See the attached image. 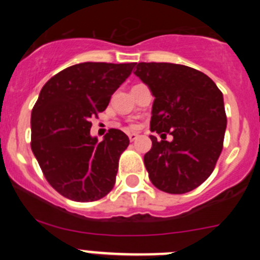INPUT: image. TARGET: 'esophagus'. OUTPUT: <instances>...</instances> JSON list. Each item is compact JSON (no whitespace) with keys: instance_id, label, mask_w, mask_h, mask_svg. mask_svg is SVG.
I'll return each instance as SVG.
<instances>
[{"instance_id":"obj_1","label":"esophagus","mask_w":260,"mask_h":260,"mask_svg":"<svg viewBox=\"0 0 260 260\" xmlns=\"http://www.w3.org/2000/svg\"><path fill=\"white\" fill-rule=\"evenodd\" d=\"M127 135H128V139H130L132 142H134L138 138V134H135V133H128Z\"/></svg>"}]
</instances>
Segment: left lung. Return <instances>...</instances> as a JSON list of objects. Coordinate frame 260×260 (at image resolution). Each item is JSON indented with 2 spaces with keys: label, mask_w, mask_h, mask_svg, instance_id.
Instances as JSON below:
<instances>
[{
  "label": "left lung",
  "mask_w": 260,
  "mask_h": 260,
  "mask_svg": "<svg viewBox=\"0 0 260 260\" xmlns=\"http://www.w3.org/2000/svg\"><path fill=\"white\" fill-rule=\"evenodd\" d=\"M152 91L151 150L144 165L161 191L185 194L207 180L222 151L226 114L222 93L199 70L167 62H139L134 73ZM169 132L174 141L164 136Z\"/></svg>",
  "instance_id": "1"
}]
</instances>
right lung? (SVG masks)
Here are the masks:
<instances>
[{"mask_svg": "<svg viewBox=\"0 0 260 260\" xmlns=\"http://www.w3.org/2000/svg\"><path fill=\"white\" fill-rule=\"evenodd\" d=\"M132 63L83 62L66 68L41 88L31 114V148L53 189L75 202H95L113 189L127 135L110 128L89 135L91 118L132 74Z\"/></svg>", "mask_w": 260, "mask_h": 260, "instance_id": "1", "label": "right lung"}]
</instances>
